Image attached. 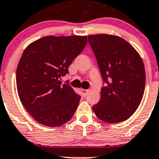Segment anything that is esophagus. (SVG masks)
<instances>
[{
    "instance_id": "1",
    "label": "esophagus",
    "mask_w": 159,
    "mask_h": 159,
    "mask_svg": "<svg viewBox=\"0 0 159 159\" xmlns=\"http://www.w3.org/2000/svg\"><path fill=\"white\" fill-rule=\"evenodd\" d=\"M88 92H89L88 90H85V89H82V90H81V93H82L83 96H86V95H88Z\"/></svg>"
}]
</instances>
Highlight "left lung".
Wrapping results in <instances>:
<instances>
[{
  "instance_id": "obj_1",
  "label": "left lung",
  "mask_w": 159,
  "mask_h": 159,
  "mask_svg": "<svg viewBox=\"0 0 159 159\" xmlns=\"http://www.w3.org/2000/svg\"><path fill=\"white\" fill-rule=\"evenodd\" d=\"M104 87L92 107L95 116L110 123L123 122L135 112L143 99L146 72L141 57L123 38L107 34L88 36Z\"/></svg>"
}]
</instances>
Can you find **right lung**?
Instances as JSON below:
<instances>
[{"instance_id": "1", "label": "right lung", "mask_w": 159, "mask_h": 159, "mask_svg": "<svg viewBox=\"0 0 159 159\" xmlns=\"http://www.w3.org/2000/svg\"><path fill=\"white\" fill-rule=\"evenodd\" d=\"M87 36L40 38L25 49L16 69V88L23 106L35 120L47 127L69 121L80 99L71 87L60 85L68 67L80 54Z\"/></svg>"}]
</instances>
